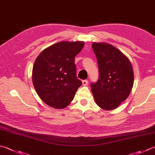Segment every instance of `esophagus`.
<instances>
[{"mask_svg": "<svg viewBox=\"0 0 155 155\" xmlns=\"http://www.w3.org/2000/svg\"><path fill=\"white\" fill-rule=\"evenodd\" d=\"M87 84H88V81H87V80H83L82 81V84H83V86H87Z\"/></svg>", "mask_w": 155, "mask_h": 155, "instance_id": "34e87169", "label": "esophagus"}]
</instances>
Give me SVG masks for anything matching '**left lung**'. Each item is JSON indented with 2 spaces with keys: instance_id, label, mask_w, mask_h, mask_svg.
I'll use <instances>...</instances> for the list:
<instances>
[{
  "instance_id": "8db88e82",
  "label": "left lung",
  "mask_w": 155,
  "mask_h": 155,
  "mask_svg": "<svg viewBox=\"0 0 155 155\" xmlns=\"http://www.w3.org/2000/svg\"><path fill=\"white\" fill-rule=\"evenodd\" d=\"M92 47L97 59L99 76L90 84L96 104L113 110L126 100L134 84L132 66L128 58L111 45L94 42Z\"/></svg>"
}]
</instances>
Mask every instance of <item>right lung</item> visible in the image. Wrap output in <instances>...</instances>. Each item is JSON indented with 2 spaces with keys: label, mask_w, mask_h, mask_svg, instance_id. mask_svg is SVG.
I'll list each match as a JSON object with an SVG mask.
<instances>
[{
  "label": "right lung",
  "mask_w": 155,
  "mask_h": 155,
  "mask_svg": "<svg viewBox=\"0 0 155 155\" xmlns=\"http://www.w3.org/2000/svg\"><path fill=\"white\" fill-rule=\"evenodd\" d=\"M84 42H60L41 52L35 61L32 81L38 95L50 107L63 109L82 84L76 77L75 57Z\"/></svg>",
  "instance_id": "1"
}]
</instances>
